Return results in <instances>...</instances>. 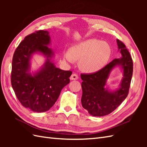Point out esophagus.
<instances>
[{"mask_svg": "<svg viewBox=\"0 0 147 147\" xmlns=\"http://www.w3.org/2000/svg\"><path fill=\"white\" fill-rule=\"evenodd\" d=\"M70 78L71 80H77L78 78V75L76 74H73L70 76Z\"/></svg>", "mask_w": 147, "mask_h": 147, "instance_id": "obj_1", "label": "esophagus"}]
</instances>
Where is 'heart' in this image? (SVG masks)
Returning a JSON list of instances; mask_svg holds the SVG:
<instances>
[{"label": "heart", "instance_id": "heart-1", "mask_svg": "<svg viewBox=\"0 0 147 147\" xmlns=\"http://www.w3.org/2000/svg\"><path fill=\"white\" fill-rule=\"evenodd\" d=\"M111 53L108 43L97 39H90L64 53V59L69 63L80 60V68L87 72L100 70L107 63Z\"/></svg>", "mask_w": 147, "mask_h": 147}]
</instances>
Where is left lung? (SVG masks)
Here are the masks:
<instances>
[{
	"label": "left lung",
	"mask_w": 147,
	"mask_h": 147,
	"mask_svg": "<svg viewBox=\"0 0 147 147\" xmlns=\"http://www.w3.org/2000/svg\"><path fill=\"white\" fill-rule=\"evenodd\" d=\"M117 41L121 58L113 59L94 73L81 74L82 104L92 116L102 117L112 113L128 95L133 72L132 59L123 42L118 39ZM116 65L122 66L123 78L119 90L110 92L105 86L111 70Z\"/></svg>",
	"instance_id": "obj_1"
}]
</instances>
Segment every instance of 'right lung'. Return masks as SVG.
I'll return each mask as SVG.
<instances>
[{"label": "right lung", "instance_id": "1", "mask_svg": "<svg viewBox=\"0 0 147 147\" xmlns=\"http://www.w3.org/2000/svg\"><path fill=\"white\" fill-rule=\"evenodd\" d=\"M48 34L47 30H39L27 35L16 48L12 59V88L21 105L35 112H46L54 105L72 74L57 68L50 61L53 52L47 46L50 40ZM36 51L46 55L47 61L32 76L28 74L29 61Z\"/></svg>", "mask_w": 147, "mask_h": 147}]
</instances>
